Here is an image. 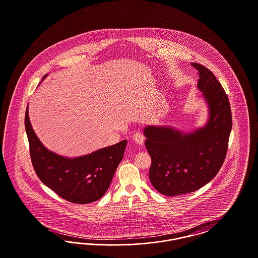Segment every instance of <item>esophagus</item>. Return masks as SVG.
<instances>
[{
  "instance_id": "esophagus-1",
  "label": "esophagus",
  "mask_w": 258,
  "mask_h": 258,
  "mask_svg": "<svg viewBox=\"0 0 258 258\" xmlns=\"http://www.w3.org/2000/svg\"><path fill=\"white\" fill-rule=\"evenodd\" d=\"M133 138H134V141H135V143H137L138 145H140V146H142L143 144H144V136L142 134H140V133H135L134 136H133Z\"/></svg>"
}]
</instances>
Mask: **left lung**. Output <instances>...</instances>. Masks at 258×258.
Instances as JSON below:
<instances>
[{"instance_id": "obj_1", "label": "left lung", "mask_w": 258, "mask_h": 258, "mask_svg": "<svg viewBox=\"0 0 258 258\" xmlns=\"http://www.w3.org/2000/svg\"><path fill=\"white\" fill-rule=\"evenodd\" d=\"M191 66L198 72L197 88L208 108L205 124L191 132L154 124L143 130L152 159L150 181L159 192L168 197L196 191L218 174L232 127L229 100L221 83L204 66Z\"/></svg>"}]
</instances>
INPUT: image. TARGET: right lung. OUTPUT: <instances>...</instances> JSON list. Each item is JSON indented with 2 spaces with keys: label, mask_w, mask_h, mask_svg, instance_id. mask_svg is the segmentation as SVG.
<instances>
[{
  "label": "right lung",
  "mask_w": 258,
  "mask_h": 258,
  "mask_svg": "<svg viewBox=\"0 0 258 258\" xmlns=\"http://www.w3.org/2000/svg\"><path fill=\"white\" fill-rule=\"evenodd\" d=\"M25 128L34 169L43 184L76 204H89L104 196L123 160L126 140L81 157L68 158L50 151L40 142L30 122L28 107Z\"/></svg>",
  "instance_id": "1"
}]
</instances>
